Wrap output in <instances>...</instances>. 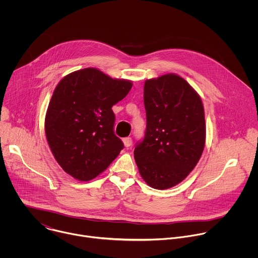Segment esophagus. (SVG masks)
<instances>
[{"label":"esophagus","mask_w":258,"mask_h":258,"mask_svg":"<svg viewBox=\"0 0 258 258\" xmlns=\"http://www.w3.org/2000/svg\"><path fill=\"white\" fill-rule=\"evenodd\" d=\"M123 144H124V146L126 147H131L132 146V144H133V140H132V138L131 137H127V138H124L123 139Z\"/></svg>","instance_id":"1"}]
</instances>
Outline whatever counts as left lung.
<instances>
[{"mask_svg":"<svg viewBox=\"0 0 258 258\" xmlns=\"http://www.w3.org/2000/svg\"><path fill=\"white\" fill-rule=\"evenodd\" d=\"M146 131L135 147L139 171L154 189L171 188L194 169L205 145L202 101L183 79L165 75L144 86Z\"/></svg>","mask_w":258,"mask_h":258,"instance_id":"left-lung-1","label":"left lung"}]
</instances>
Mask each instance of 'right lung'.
I'll return each mask as SVG.
<instances>
[{
  "label": "right lung",
  "instance_id": "1",
  "mask_svg": "<svg viewBox=\"0 0 258 258\" xmlns=\"http://www.w3.org/2000/svg\"><path fill=\"white\" fill-rule=\"evenodd\" d=\"M132 86L96 68L72 72L57 85L45 130L51 151L65 172L91 180L118 156L124 145L114 134L112 106Z\"/></svg>",
  "mask_w": 258,
  "mask_h": 258
}]
</instances>
